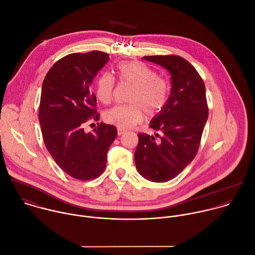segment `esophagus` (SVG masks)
I'll return each instance as SVG.
<instances>
[{
    "label": "esophagus",
    "mask_w": 255,
    "mask_h": 255,
    "mask_svg": "<svg viewBox=\"0 0 255 255\" xmlns=\"http://www.w3.org/2000/svg\"><path fill=\"white\" fill-rule=\"evenodd\" d=\"M125 132V130H123V129H120V128H118V134L119 135H122L123 133Z\"/></svg>",
    "instance_id": "obj_1"
}]
</instances>
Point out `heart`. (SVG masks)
I'll return each instance as SVG.
<instances>
[{
	"instance_id": "obj_1",
	"label": "heart",
	"mask_w": 255,
	"mask_h": 255,
	"mask_svg": "<svg viewBox=\"0 0 255 255\" xmlns=\"http://www.w3.org/2000/svg\"><path fill=\"white\" fill-rule=\"evenodd\" d=\"M117 75L122 83L134 86L129 97L130 105L115 106L105 113V119L120 129H128L140 123L145 116L153 117L162 111L168 100V83L159 78L157 71L141 62H123L117 66ZM114 78L109 74L99 77L96 96L103 104L113 99Z\"/></svg>"
}]
</instances>
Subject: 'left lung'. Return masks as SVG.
Listing matches in <instances>:
<instances>
[{"label":"left lung","instance_id":"obj_1","mask_svg":"<svg viewBox=\"0 0 255 255\" xmlns=\"http://www.w3.org/2000/svg\"><path fill=\"white\" fill-rule=\"evenodd\" d=\"M170 74L171 90L162 111L150 121L154 135L138 134L134 154L138 172L154 183H165L195 158L208 119L206 88L196 68L177 55L144 56Z\"/></svg>","mask_w":255,"mask_h":255}]
</instances>
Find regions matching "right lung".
Returning <instances> with one entry per match:
<instances>
[{
	"mask_svg": "<svg viewBox=\"0 0 255 255\" xmlns=\"http://www.w3.org/2000/svg\"><path fill=\"white\" fill-rule=\"evenodd\" d=\"M109 59L98 50L68 54L53 64L42 84L38 118L46 148L64 172L81 180L104 171L118 134L115 126L103 122L93 132L84 130L87 121L100 118L91 86Z\"/></svg>",
	"mask_w": 255,
	"mask_h": 255,
	"instance_id": "add662e5",
	"label": "right lung"
}]
</instances>
